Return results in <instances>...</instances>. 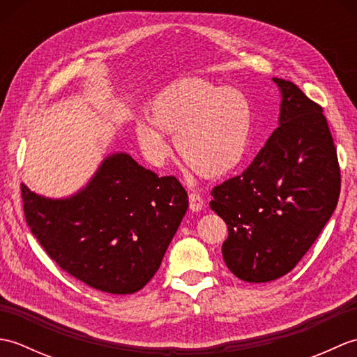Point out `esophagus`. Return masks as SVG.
<instances>
[{"label": "esophagus", "instance_id": "obj_1", "mask_svg": "<svg viewBox=\"0 0 357 357\" xmlns=\"http://www.w3.org/2000/svg\"><path fill=\"white\" fill-rule=\"evenodd\" d=\"M188 201H190V210L192 211H196V213H198V211L202 210L204 201H202V198H201L199 195L190 193V195H188Z\"/></svg>", "mask_w": 357, "mask_h": 357}]
</instances>
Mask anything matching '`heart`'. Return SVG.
I'll list each match as a JSON object with an SVG mask.
<instances>
[{"label":"heart","mask_w":357,"mask_h":357,"mask_svg":"<svg viewBox=\"0 0 357 357\" xmlns=\"http://www.w3.org/2000/svg\"><path fill=\"white\" fill-rule=\"evenodd\" d=\"M149 123L139 121L135 133L153 165L170 153L164 135L174 136L178 155L204 178L218 179L244 161L253 128V110L238 89L219 87L201 78L172 82L146 107Z\"/></svg>","instance_id":"1"}]
</instances>
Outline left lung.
Masks as SVG:
<instances>
[{"mask_svg": "<svg viewBox=\"0 0 357 357\" xmlns=\"http://www.w3.org/2000/svg\"><path fill=\"white\" fill-rule=\"evenodd\" d=\"M279 89V127L236 178L211 190L210 208L229 227L224 262L261 284L291 271L337 206L340 170L322 109L293 82Z\"/></svg>", "mask_w": 357, "mask_h": 357, "instance_id": "obj_1", "label": "left lung"}]
</instances>
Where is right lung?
Returning <instances> with one entry per match:
<instances>
[{"mask_svg": "<svg viewBox=\"0 0 357 357\" xmlns=\"http://www.w3.org/2000/svg\"><path fill=\"white\" fill-rule=\"evenodd\" d=\"M27 225L64 271L112 294L155 276L188 208L174 176L158 178L126 151L105 156L77 193L47 198L21 184Z\"/></svg>", "mask_w": 357, "mask_h": 357, "instance_id": "1", "label": "right lung"}]
</instances>
